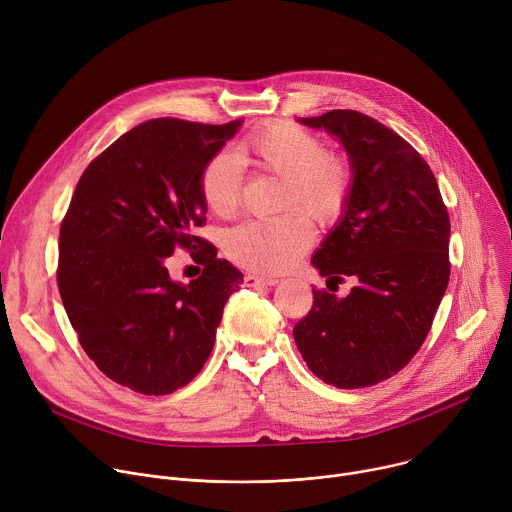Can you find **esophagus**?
I'll list each match as a JSON object with an SVG mask.
<instances>
[{
    "label": "esophagus",
    "mask_w": 512,
    "mask_h": 512,
    "mask_svg": "<svg viewBox=\"0 0 512 512\" xmlns=\"http://www.w3.org/2000/svg\"><path fill=\"white\" fill-rule=\"evenodd\" d=\"M275 284H277L275 277H263V275H255V273H247V275H245V286H247V288L275 286Z\"/></svg>",
    "instance_id": "1"
}]
</instances>
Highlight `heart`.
Masks as SVG:
<instances>
[{
  "mask_svg": "<svg viewBox=\"0 0 512 512\" xmlns=\"http://www.w3.org/2000/svg\"><path fill=\"white\" fill-rule=\"evenodd\" d=\"M239 155L257 171L280 177V208H292L273 218H255L232 226L224 235L226 255L253 271L277 273L290 267L310 245L312 226L339 218L349 202L353 171L345 157L329 153L322 138L282 120L267 124L239 145ZM243 169L230 153L212 155L200 173V194L206 208L232 216L239 208ZM302 207L305 211H296Z\"/></svg>",
  "mask_w": 512,
  "mask_h": 512,
  "instance_id": "obj_1",
  "label": "heart"
}]
</instances>
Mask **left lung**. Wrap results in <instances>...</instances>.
<instances>
[{"mask_svg": "<svg viewBox=\"0 0 512 512\" xmlns=\"http://www.w3.org/2000/svg\"><path fill=\"white\" fill-rule=\"evenodd\" d=\"M343 143L351 196L312 265L331 282L353 277L345 298L312 290L294 327L312 374L343 390L392 378L425 343L449 284V214L437 179L400 134L355 110L300 118Z\"/></svg>", "mask_w": 512, "mask_h": 512, "instance_id": "1", "label": "left lung"}]
</instances>
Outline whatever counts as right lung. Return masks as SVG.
<instances>
[{"label":"right lung","mask_w":512,"mask_h":512,"mask_svg":"<svg viewBox=\"0 0 512 512\" xmlns=\"http://www.w3.org/2000/svg\"><path fill=\"white\" fill-rule=\"evenodd\" d=\"M243 120L155 118L83 171L59 232L57 282L83 351L138 394L190 384L212 353L224 304L243 273L194 230L206 222L200 173ZM185 248L205 265L190 285L164 261Z\"/></svg>","instance_id":"obj_1"}]
</instances>
